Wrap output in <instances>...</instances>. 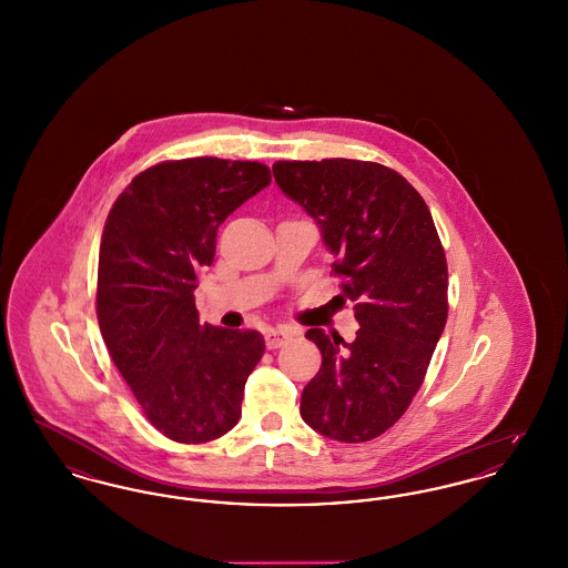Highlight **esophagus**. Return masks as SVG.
<instances>
[{
    "label": "esophagus",
    "mask_w": 568,
    "mask_h": 568,
    "mask_svg": "<svg viewBox=\"0 0 568 568\" xmlns=\"http://www.w3.org/2000/svg\"><path fill=\"white\" fill-rule=\"evenodd\" d=\"M292 336H294V329L287 327V325L271 327V329L266 332V345H268V349H276V347H281L285 341H290Z\"/></svg>",
    "instance_id": "34e87169"
}]
</instances>
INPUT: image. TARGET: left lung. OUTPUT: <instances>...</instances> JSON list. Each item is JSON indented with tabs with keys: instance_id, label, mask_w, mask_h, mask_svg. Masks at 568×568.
<instances>
[{
	"instance_id": "8db88e82",
	"label": "left lung",
	"mask_w": 568,
	"mask_h": 568,
	"mask_svg": "<svg viewBox=\"0 0 568 568\" xmlns=\"http://www.w3.org/2000/svg\"><path fill=\"white\" fill-rule=\"evenodd\" d=\"M281 191L311 216L359 329L347 343L311 327L322 368L302 419L327 438L364 443L392 428L417 394L447 322V262L424 197L373 162H276Z\"/></svg>"
}]
</instances>
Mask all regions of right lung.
Masks as SVG:
<instances>
[{"instance_id":"1","label":"right lung","mask_w":568,"mask_h":568,"mask_svg":"<svg viewBox=\"0 0 568 568\" xmlns=\"http://www.w3.org/2000/svg\"><path fill=\"white\" fill-rule=\"evenodd\" d=\"M271 185L264 163L193 158L140 172L110 211L98 266V322L146 419L176 443H209L241 419L264 355L255 329L200 324L193 290L219 225Z\"/></svg>"}]
</instances>
